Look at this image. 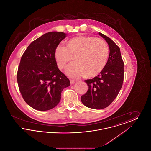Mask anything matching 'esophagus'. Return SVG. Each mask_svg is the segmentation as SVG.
<instances>
[{
    "label": "esophagus",
    "instance_id": "obj_1",
    "mask_svg": "<svg viewBox=\"0 0 151 151\" xmlns=\"http://www.w3.org/2000/svg\"><path fill=\"white\" fill-rule=\"evenodd\" d=\"M70 84H73L75 83V81L73 80H72V79H70Z\"/></svg>",
    "mask_w": 151,
    "mask_h": 151
}]
</instances>
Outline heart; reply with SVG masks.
<instances>
[{"label":"heart","mask_w":151,"mask_h":151,"mask_svg":"<svg viewBox=\"0 0 151 151\" xmlns=\"http://www.w3.org/2000/svg\"><path fill=\"white\" fill-rule=\"evenodd\" d=\"M65 45V47L61 45L58 46L54 57L60 70L65 69L73 59L75 63L69 66L66 71L71 78L94 77L106 65L109 47L102 38L77 36L68 40Z\"/></svg>","instance_id":"1"}]
</instances>
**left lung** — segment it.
I'll use <instances>...</instances> for the list:
<instances>
[{"mask_svg": "<svg viewBox=\"0 0 151 151\" xmlns=\"http://www.w3.org/2000/svg\"><path fill=\"white\" fill-rule=\"evenodd\" d=\"M109 46L110 53L103 70L93 79L84 81L88 91L81 96L82 103L88 108L102 109L108 107L116 97L124 79V63L119 47L107 36L99 33Z\"/></svg>", "mask_w": 151, "mask_h": 151, "instance_id": "left-lung-1", "label": "left lung"}]
</instances>
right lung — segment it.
Returning a JSON list of instances; mask_svg holds the SVG:
<instances>
[{"label":"right lung","instance_id":"right-lung-1","mask_svg":"<svg viewBox=\"0 0 151 151\" xmlns=\"http://www.w3.org/2000/svg\"><path fill=\"white\" fill-rule=\"evenodd\" d=\"M65 37L63 32L45 33L30 43L22 55L17 73L19 88L25 102L37 110L55 107L63 89L70 85L54 57L56 48Z\"/></svg>","mask_w":151,"mask_h":151}]
</instances>
